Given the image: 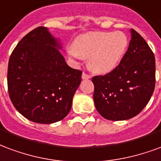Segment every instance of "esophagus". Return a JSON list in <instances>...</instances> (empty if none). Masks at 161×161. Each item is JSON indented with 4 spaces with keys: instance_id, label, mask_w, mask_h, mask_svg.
Wrapping results in <instances>:
<instances>
[{
    "instance_id": "esophagus-1",
    "label": "esophagus",
    "mask_w": 161,
    "mask_h": 161,
    "mask_svg": "<svg viewBox=\"0 0 161 161\" xmlns=\"http://www.w3.org/2000/svg\"><path fill=\"white\" fill-rule=\"evenodd\" d=\"M82 79L83 80H87V79H90L91 78V75H88V74H86V73H83L82 74Z\"/></svg>"
}]
</instances>
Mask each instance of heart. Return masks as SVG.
Masks as SVG:
<instances>
[{
	"label": "heart",
	"mask_w": 161,
	"mask_h": 161,
	"mask_svg": "<svg viewBox=\"0 0 161 161\" xmlns=\"http://www.w3.org/2000/svg\"><path fill=\"white\" fill-rule=\"evenodd\" d=\"M128 46L125 34L96 31L83 34L76 38L69 56L88 59L90 69L98 74L112 71L123 59Z\"/></svg>",
	"instance_id": "heart-1"
}]
</instances>
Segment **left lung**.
<instances>
[{
    "mask_svg": "<svg viewBox=\"0 0 161 161\" xmlns=\"http://www.w3.org/2000/svg\"><path fill=\"white\" fill-rule=\"evenodd\" d=\"M131 40L120 63L105 75L92 77L95 107L105 119L121 121L140 113L155 86V58L140 34L131 29Z\"/></svg>",
    "mask_w": 161,
    "mask_h": 161,
    "instance_id": "obj_1",
    "label": "left lung"
}]
</instances>
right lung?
<instances>
[{"label":"right lung","instance_id":"1","mask_svg":"<svg viewBox=\"0 0 161 161\" xmlns=\"http://www.w3.org/2000/svg\"><path fill=\"white\" fill-rule=\"evenodd\" d=\"M61 43L48 28L38 26L13 50L8 69L9 97L28 120L53 124L69 114L82 71L68 65Z\"/></svg>","mask_w":161,"mask_h":161}]
</instances>
